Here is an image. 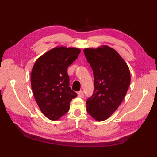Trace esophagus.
<instances>
[{
	"instance_id": "34e87169",
	"label": "esophagus",
	"mask_w": 157,
	"mask_h": 157,
	"mask_svg": "<svg viewBox=\"0 0 157 157\" xmlns=\"http://www.w3.org/2000/svg\"><path fill=\"white\" fill-rule=\"evenodd\" d=\"M78 96H79V97L83 98V97H84V92H83V91L78 92Z\"/></svg>"
}]
</instances>
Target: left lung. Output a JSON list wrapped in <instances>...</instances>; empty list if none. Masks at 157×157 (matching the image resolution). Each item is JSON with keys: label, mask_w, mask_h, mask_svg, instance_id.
<instances>
[{"label": "left lung", "mask_w": 157, "mask_h": 157, "mask_svg": "<svg viewBox=\"0 0 157 157\" xmlns=\"http://www.w3.org/2000/svg\"><path fill=\"white\" fill-rule=\"evenodd\" d=\"M93 71L94 90L86 101V111L98 121L108 119L121 105L129 86L128 65L115 50L108 46L85 48Z\"/></svg>", "instance_id": "obj_1"}]
</instances>
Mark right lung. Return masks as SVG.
Segmentation results:
<instances>
[{
	"mask_svg": "<svg viewBox=\"0 0 157 157\" xmlns=\"http://www.w3.org/2000/svg\"><path fill=\"white\" fill-rule=\"evenodd\" d=\"M81 50L56 47L36 60L31 73V85L36 102L42 113L51 120H58L67 113L77 96L69 87L68 67Z\"/></svg>",
	"mask_w": 157,
	"mask_h": 157,
	"instance_id": "right-lung-1",
	"label": "right lung"
}]
</instances>
